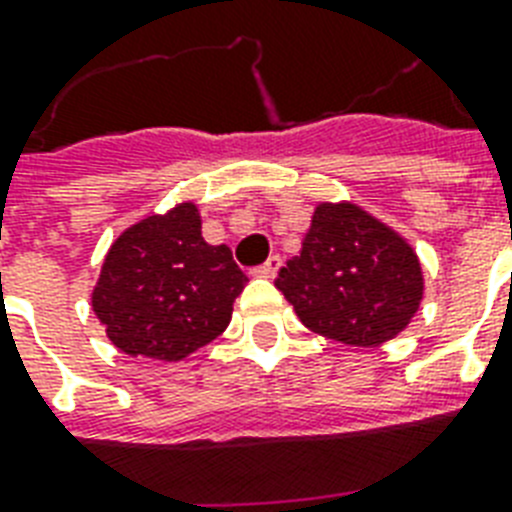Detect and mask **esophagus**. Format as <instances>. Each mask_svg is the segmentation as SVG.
<instances>
[{
	"label": "esophagus",
	"instance_id": "1",
	"mask_svg": "<svg viewBox=\"0 0 512 512\" xmlns=\"http://www.w3.org/2000/svg\"><path fill=\"white\" fill-rule=\"evenodd\" d=\"M279 268H281V257L279 255H271L268 257V260H265L263 265H260V268H255V276L257 279H273V276H276V273H279Z\"/></svg>",
	"mask_w": 512,
	"mask_h": 512
}]
</instances>
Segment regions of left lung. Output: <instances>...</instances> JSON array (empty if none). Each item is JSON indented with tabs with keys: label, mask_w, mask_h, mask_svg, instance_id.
<instances>
[{
	"label": "left lung",
	"mask_w": 512,
	"mask_h": 512,
	"mask_svg": "<svg viewBox=\"0 0 512 512\" xmlns=\"http://www.w3.org/2000/svg\"><path fill=\"white\" fill-rule=\"evenodd\" d=\"M276 287L311 332L377 348L412 324L425 276L406 236L342 199L316 204L300 255L281 268Z\"/></svg>",
	"instance_id": "obj_1"
}]
</instances>
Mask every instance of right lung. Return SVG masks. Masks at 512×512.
<instances>
[{
	"label": "right lung",
	"instance_id": "obj_1",
	"mask_svg": "<svg viewBox=\"0 0 512 512\" xmlns=\"http://www.w3.org/2000/svg\"><path fill=\"white\" fill-rule=\"evenodd\" d=\"M247 281L231 249L204 241L199 204L180 201L116 236L92 311L127 356L183 361L223 335Z\"/></svg>",
	"mask_w": 512,
	"mask_h": 512
}]
</instances>
